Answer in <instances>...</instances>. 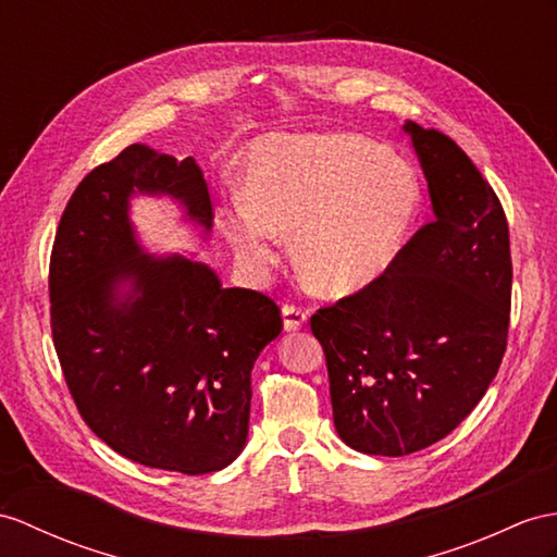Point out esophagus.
Listing matches in <instances>:
<instances>
[{"instance_id":"obj_1","label":"esophagus","mask_w":557,"mask_h":557,"mask_svg":"<svg viewBox=\"0 0 557 557\" xmlns=\"http://www.w3.org/2000/svg\"><path fill=\"white\" fill-rule=\"evenodd\" d=\"M307 317H309V309L307 307L293 305V302L283 305V325H286V331L302 329V323L307 321Z\"/></svg>"}]
</instances>
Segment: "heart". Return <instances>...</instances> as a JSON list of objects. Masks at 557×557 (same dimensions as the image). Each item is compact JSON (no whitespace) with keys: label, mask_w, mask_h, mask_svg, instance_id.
Returning <instances> with one entry per match:
<instances>
[{"label":"heart","mask_w":557,"mask_h":557,"mask_svg":"<svg viewBox=\"0 0 557 557\" xmlns=\"http://www.w3.org/2000/svg\"><path fill=\"white\" fill-rule=\"evenodd\" d=\"M248 200L222 214L252 271L274 264L281 232H295V260L329 295L369 286L397 260L420 206L406 160L359 134L269 137L248 165Z\"/></svg>","instance_id":"heart-1"}]
</instances>
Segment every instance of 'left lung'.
Wrapping results in <instances>:
<instances>
[{
    "mask_svg": "<svg viewBox=\"0 0 557 557\" xmlns=\"http://www.w3.org/2000/svg\"><path fill=\"white\" fill-rule=\"evenodd\" d=\"M435 216L369 286L311 314L333 420L361 454L406 456L456 430L504 361L512 262L504 206L451 137L406 122Z\"/></svg>",
    "mask_w": 557,
    "mask_h": 557,
    "instance_id": "obj_1",
    "label": "left lung"
}]
</instances>
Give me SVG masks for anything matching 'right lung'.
Listing matches in <instances>:
<instances>
[{"mask_svg": "<svg viewBox=\"0 0 557 557\" xmlns=\"http://www.w3.org/2000/svg\"><path fill=\"white\" fill-rule=\"evenodd\" d=\"M134 191L172 194L206 226L208 182L194 158L127 146L77 184L49 262L51 335L71 397L89 430L146 468L206 474L243 451L250 373L283 329L281 307L222 288L184 257L141 255L127 222ZM132 280L135 297L114 288Z\"/></svg>", "mask_w": 557, "mask_h": 557, "instance_id": "1", "label": "right lung"}]
</instances>
